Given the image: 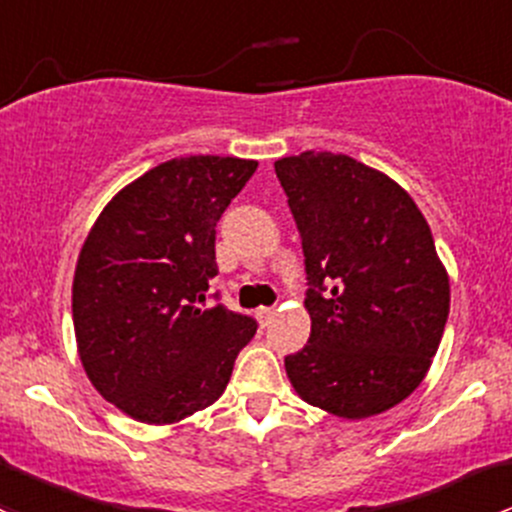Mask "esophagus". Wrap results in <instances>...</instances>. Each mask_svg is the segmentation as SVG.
<instances>
[{
	"label": "esophagus",
	"mask_w": 512,
	"mask_h": 512,
	"mask_svg": "<svg viewBox=\"0 0 512 512\" xmlns=\"http://www.w3.org/2000/svg\"><path fill=\"white\" fill-rule=\"evenodd\" d=\"M274 316H277V309H270V306H260V309H257V321H260V326L270 324Z\"/></svg>",
	"instance_id": "esophagus-1"
}]
</instances>
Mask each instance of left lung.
Masks as SVG:
<instances>
[{
	"label": "left lung",
	"mask_w": 512,
	"mask_h": 512,
	"mask_svg": "<svg viewBox=\"0 0 512 512\" xmlns=\"http://www.w3.org/2000/svg\"><path fill=\"white\" fill-rule=\"evenodd\" d=\"M301 233L309 343L284 358L294 392L341 419L400 405L432 368L449 272L410 193L363 161L301 152L274 161Z\"/></svg>",
	"instance_id": "1"
}]
</instances>
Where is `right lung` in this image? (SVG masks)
Masks as SVG:
<instances>
[{"mask_svg": "<svg viewBox=\"0 0 512 512\" xmlns=\"http://www.w3.org/2000/svg\"><path fill=\"white\" fill-rule=\"evenodd\" d=\"M255 159L176 157L110 198L80 247L73 328L95 390L144 424H179L228 387L255 321L206 306L215 225Z\"/></svg>", "mask_w": 512, "mask_h": 512, "instance_id": "obj_1", "label": "right lung"}]
</instances>
